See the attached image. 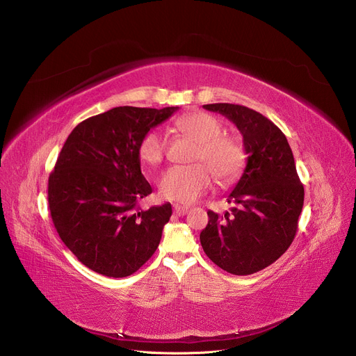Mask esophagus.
<instances>
[{
	"instance_id": "1",
	"label": "esophagus",
	"mask_w": 356,
	"mask_h": 356,
	"mask_svg": "<svg viewBox=\"0 0 356 356\" xmlns=\"http://www.w3.org/2000/svg\"><path fill=\"white\" fill-rule=\"evenodd\" d=\"M189 212V208L188 207H180V204H175V213L177 216H183Z\"/></svg>"
}]
</instances>
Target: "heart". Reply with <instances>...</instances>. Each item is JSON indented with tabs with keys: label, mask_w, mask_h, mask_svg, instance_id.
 <instances>
[{
	"label": "heart",
	"mask_w": 356,
	"mask_h": 356,
	"mask_svg": "<svg viewBox=\"0 0 356 356\" xmlns=\"http://www.w3.org/2000/svg\"><path fill=\"white\" fill-rule=\"evenodd\" d=\"M176 128L197 143L188 165H172L159 179L160 196L179 203H192L212 186L213 171L218 183L231 184L239 179L247 164V149L236 136L223 134V122L208 112H189L176 120ZM167 153V137L159 128L149 129L138 144L143 163L156 165ZM203 161L205 164L200 163ZM213 171L211 172L210 170Z\"/></svg>",
	"instance_id": "b5f03b06"
}]
</instances>
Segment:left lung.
<instances>
[{"label": "left lung", "instance_id": "left-lung-1", "mask_svg": "<svg viewBox=\"0 0 356 356\" xmlns=\"http://www.w3.org/2000/svg\"><path fill=\"white\" fill-rule=\"evenodd\" d=\"M204 109L231 120L244 137L247 167L229 193L236 207L225 216L209 211L200 244L213 263L235 275H248L282 257L297 232L305 188L283 131L259 112L236 104Z\"/></svg>", "mask_w": 356, "mask_h": 356}]
</instances>
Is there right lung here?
Returning a JSON list of instances; mask_svg holds the SVG:
<instances>
[{
    "instance_id": "1",
    "label": "right lung",
    "mask_w": 356,
    "mask_h": 356,
    "mask_svg": "<svg viewBox=\"0 0 356 356\" xmlns=\"http://www.w3.org/2000/svg\"><path fill=\"white\" fill-rule=\"evenodd\" d=\"M179 106H117L73 128L49 176V209L63 244L83 266L128 277L156 252L172 204L143 211L152 193L138 144Z\"/></svg>"
}]
</instances>
